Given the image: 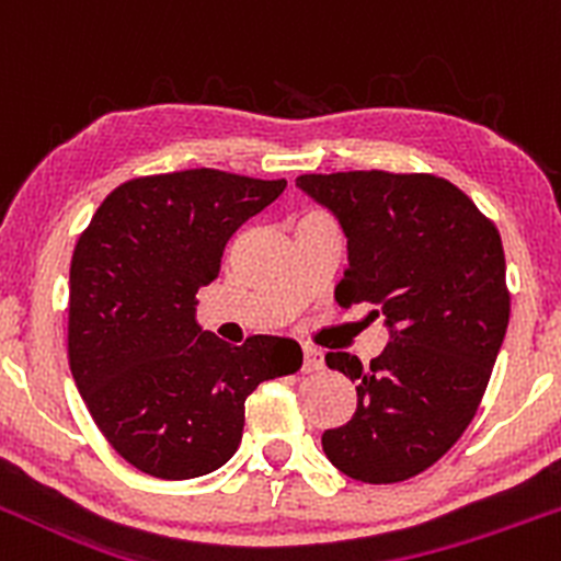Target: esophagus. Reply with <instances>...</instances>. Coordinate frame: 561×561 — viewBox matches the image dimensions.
<instances>
[{"label":"esophagus","mask_w":561,"mask_h":561,"mask_svg":"<svg viewBox=\"0 0 561 561\" xmlns=\"http://www.w3.org/2000/svg\"><path fill=\"white\" fill-rule=\"evenodd\" d=\"M324 368V357H321L319 348H310L305 346L302 348V370L305 374H316V370Z\"/></svg>","instance_id":"obj_1"}]
</instances>
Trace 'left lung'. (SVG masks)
Instances as JSON below:
<instances>
[{
    "mask_svg": "<svg viewBox=\"0 0 561 561\" xmlns=\"http://www.w3.org/2000/svg\"><path fill=\"white\" fill-rule=\"evenodd\" d=\"M297 187L346 237L341 305L370 302L390 343L363 368L330 352L357 385V409L321 434L332 467L359 482H401L434 467L467 431L510 321L496 226L434 174H302Z\"/></svg>",
    "mask_w": 561,
    "mask_h": 561,
    "instance_id": "left-lung-1",
    "label": "left lung"
}]
</instances>
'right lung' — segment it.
Returning a JSON list of instances; mask_svg holds the SVG:
<instances>
[{
	"label": "right lung",
	"instance_id": "obj_1",
	"mask_svg": "<svg viewBox=\"0 0 561 561\" xmlns=\"http://www.w3.org/2000/svg\"><path fill=\"white\" fill-rule=\"evenodd\" d=\"M283 187L215 169L141 176L111 191L79 237L70 374L108 445L144 474L191 480L224 467L245 398L302 365L291 337L231 346L196 321L226 242Z\"/></svg>",
	"mask_w": 561,
	"mask_h": 561
}]
</instances>
